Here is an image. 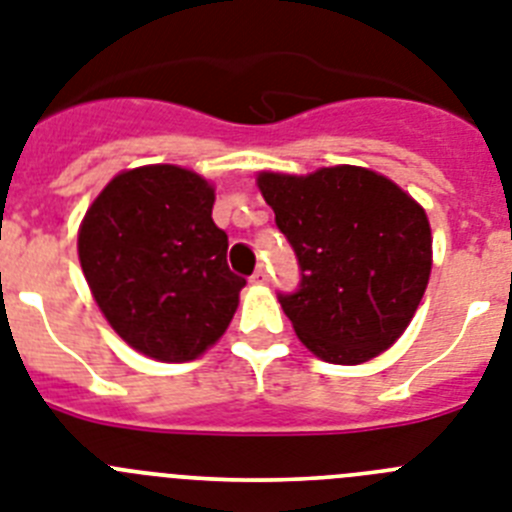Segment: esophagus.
I'll use <instances>...</instances> for the list:
<instances>
[{
	"label": "esophagus",
	"instance_id": "34e87169",
	"mask_svg": "<svg viewBox=\"0 0 512 512\" xmlns=\"http://www.w3.org/2000/svg\"><path fill=\"white\" fill-rule=\"evenodd\" d=\"M251 282L253 285H266V282H269V274H266L264 266H259V269L251 274Z\"/></svg>",
	"mask_w": 512,
	"mask_h": 512
}]
</instances>
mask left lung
Returning <instances> with one entry per match:
<instances>
[{
    "mask_svg": "<svg viewBox=\"0 0 512 512\" xmlns=\"http://www.w3.org/2000/svg\"><path fill=\"white\" fill-rule=\"evenodd\" d=\"M259 189L298 256V290L277 298L300 342L334 365L386 352L430 279L425 209L386 176L357 165L310 176L261 173Z\"/></svg>",
    "mask_w": 512,
    "mask_h": 512,
    "instance_id": "obj_1",
    "label": "left lung"
}]
</instances>
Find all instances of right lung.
I'll return each mask as SVG.
<instances>
[{"instance_id":"1","label":"right lung","mask_w":512,"mask_h":512,"mask_svg":"<svg viewBox=\"0 0 512 512\" xmlns=\"http://www.w3.org/2000/svg\"><path fill=\"white\" fill-rule=\"evenodd\" d=\"M214 189L178 165L124 170L77 238L87 285L113 331L142 355L189 362L230 326L246 279L227 266Z\"/></svg>"}]
</instances>
